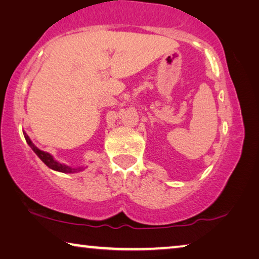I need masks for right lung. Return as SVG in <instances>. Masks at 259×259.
<instances>
[{
	"label": "right lung",
	"mask_w": 259,
	"mask_h": 259,
	"mask_svg": "<svg viewBox=\"0 0 259 259\" xmlns=\"http://www.w3.org/2000/svg\"><path fill=\"white\" fill-rule=\"evenodd\" d=\"M24 134V137H25L27 144L30 145V147L32 150H33L34 153L38 155V157L42 160L44 163H46V165L51 168V169H54V170H57V171H62V173H77V171H79L83 169V167H78V168H71L69 166H65V165H62V163H59L57 161H55L54 159H53V157L49 153H47V152H44L39 150L38 147H35L33 145V143L31 142V139L28 138L27 135L25 133Z\"/></svg>",
	"instance_id": "right-lung-1"
}]
</instances>
